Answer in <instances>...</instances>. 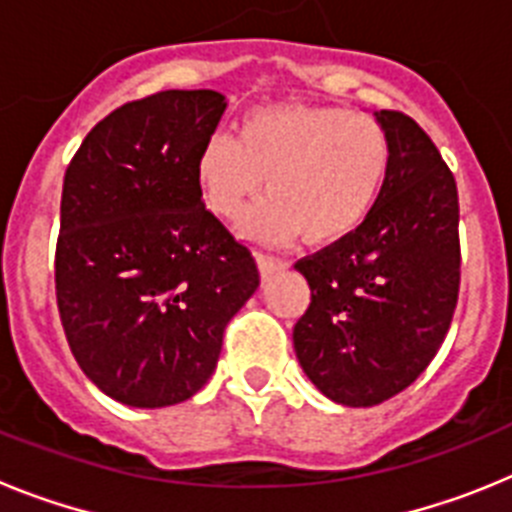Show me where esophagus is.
<instances>
[{"mask_svg":"<svg viewBox=\"0 0 512 512\" xmlns=\"http://www.w3.org/2000/svg\"><path fill=\"white\" fill-rule=\"evenodd\" d=\"M289 261L284 259H274V256H266V253H259V269H261V277L269 279L271 274H277V271L287 269Z\"/></svg>","mask_w":512,"mask_h":512,"instance_id":"esophagus-1","label":"esophagus"}]
</instances>
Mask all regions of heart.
I'll use <instances>...</instances> for the list:
<instances>
[{
    "mask_svg": "<svg viewBox=\"0 0 512 512\" xmlns=\"http://www.w3.org/2000/svg\"><path fill=\"white\" fill-rule=\"evenodd\" d=\"M390 161V135L377 117L330 104H269L248 112L233 140H207L194 179L225 223H238L266 184L269 200L243 230L266 243L302 233L323 246L356 233L372 215Z\"/></svg>",
    "mask_w": 512,
    "mask_h": 512,
    "instance_id": "heart-1",
    "label": "heart"
}]
</instances>
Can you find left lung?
Returning a JSON list of instances; mask_svg holds the SVG:
<instances>
[{"label":"left lung","instance_id":"8db88e82","mask_svg":"<svg viewBox=\"0 0 512 512\" xmlns=\"http://www.w3.org/2000/svg\"><path fill=\"white\" fill-rule=\"evenodd\" d=\"M392 161L356 233L295 264L310 307L295 351L310 382L348 408H372L415 382L438 354L459 300V192L413 117L374 112Z\"/></svg>","mask_w":512,"mask_h":512}]
</instances>
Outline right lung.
<instances>
[{
	"instance_id": "add662e5",
	"label": "right lung",
	"mask_w": 512,
	"mask_h": 512,
	"mask_svg": "<svg viewBox=\"0 0 512 512\" xmlns=\"http://www.w3.org/2000/svg\"><path fill=\"white\" fill-rule=\"evenodd\" d=\"M225 112L169 89L99 120L63 176L56 302L71 354L104 395L169 408L215 372L259 266L205 207L194 166Z\"/></svg>"
}]
</instances>
